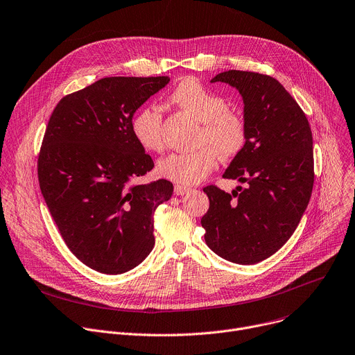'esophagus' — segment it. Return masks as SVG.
Returning <instances> with one entry per match:
<instances>
[{
    "label": "esophagus",
    "mask_w": 355,
    "mask_h": 355,
    "mask_svg": "<svg viewBox=\"0 0 355 355\" xmlns=\"http://www.w3.org/2000/svg\"><path fill=\"white\" fill-rule=\"evenodd\" d=\"M191 191V188L189 187H185V185H175L174 187V194L175 196H184V194H187V192H189Z\"/></svg>",
    "instance_id": "34e87169"
}]
</instances>
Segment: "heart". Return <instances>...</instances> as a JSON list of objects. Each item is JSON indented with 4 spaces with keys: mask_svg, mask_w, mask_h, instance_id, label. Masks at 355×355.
I'll return each mask as SVG.
<instances>
[{
    "mask_svg": "<svg viewBox=\"0 0 355 355\" xmlns=\"http://www.w3.org/2000/svg\"><path fill=\"white\" fill-rule=\"evenodd\" d=\"M168 102L201 123L197 144L189 153H171L161 158L157 171L170 181L189 185L204 180L216 164V154L223 159L235 158L246 146L248 123L222 94L208 89L197 79H184L170 93ZM132 133L147 151L164 148L163 113L157 106L141 107L132 119Z\"/></svg>",
    "mask_w": 355,
    "mask_h": 355,
    "instance_id": "b5f03b06",
    "label": "heart"
}]
</instances>
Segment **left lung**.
<instances>
[{"mask_svg": "<svg viewBox=\"0 0 355 355\" xmlns=\"http://www.w3.org/2000/svg\"><path fill=\"white\" fill-rule=\"evenodd\" d=\"M211 82L228 83L243 98L248 141L223 178L248 185L232 194L207 185L209 208L201 225L216 254L252 265L288 241L307 208L314 184L311 128L292 94L269 75L227 71Z\"/></svg>", "mask_w": 355, "mask_h": 355, "instance_id": "obj_1", "label": "left lung"}]
</instances>
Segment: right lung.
<instances>
[{"mask_svg":"<svg viewBox=\"0 0 355 355\" xmlns=\"http://www.w3.org/2000/svg\"><path fill=\"white\" fill-rule=\"evenodd\" d=\"M168 76L103 78L62 98L38 154L42 197L62 239L93 270L119 275L154 248V212L173 184H140L154 163L132 133L136 110Z\"/></svg>","mask_w":355,"mask_h":355,"instance_id":"obj_1","label":"right lung"}]
</instances>
